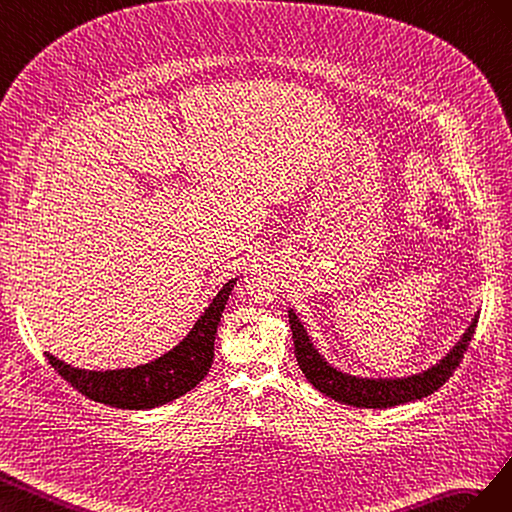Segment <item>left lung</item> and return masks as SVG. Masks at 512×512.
I'll return each mask as SVG.
<instances>
[{"label":"left lung","instance_id":"left-lung-1","mask_svg":"<svg viewBox=\"0 0 512 512\" xmlns=\"http://www.w3.org/2000/svg\"><path fill=\"white\" fill-rule=\"evenodd\" d=\"M476 324L478 313L463 332V337L455 343V347H452L440 362H435L433 367L425 371L407 377H358L332 367L311 343L298 315L289 309V326L291 334H294V349L304 377L309 379L319 392H324L326 397L352 407H367V410H386V407L412 403L418 399H425L437 388H442L459 367L465 349L474 337Z\"/></svg>","mask_w":512,"mask_h":512}]
</instances>
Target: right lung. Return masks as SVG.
Returning <instances> with one entry per match:
<instances>
[{
	"instance_id": "1",
	"label": "right lung",
	"mask_w": 512,
	"mask_h": 512,
	"mask_svg": "<svg viewBox=\"0 0 512 512\" xmlns=\"http://www.w3.org/2000/svg\"><path fill=\"white\" fill-rule=\"evenodd\" d=\"M238 279H231L218 291L191 332L160 358L139 364L135 369L87 371L45 352L51 367L87 399L120 410H152L180 399L208 375L214 360L216 328L221 324L225 304Z\"/></svg>"
}]
</instances>
